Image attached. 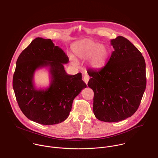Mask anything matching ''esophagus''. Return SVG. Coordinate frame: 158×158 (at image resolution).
Segmentation results:
<instances>
[{
	"instance_id": "esophagus-1",
	"label": "esophagus",
	"mask_w": 158,
	"mask_h": 158,
	"mask_svg": "<svg viewBox=\"0 0 158 158\" xmlns=\"http://www.w3.org/2000/svg\"><path fill=\"white\" fill-rule=\"evenodd\" d=\"M89 76L88 75L85 74V75L84 76V82H85L86 84H87V83H88V82H89Z\"/></svg>"
}]
</instances>
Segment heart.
<instances>
[{
	"mask_svg": "<svg viewBox=\"0 0 158 158\" xmlns=\"http://www.w3.org/2000/svg\"><path fill=\"white\" fill-rule=\"evenodd\" d=\"M72 49L77 58L86 59L91 57L89 65L94 69L99 68L104 64L109 54L106 46L89 39L75 42L73 44Z\"/></svg>",
	"mask_w": 158,
	"mask_h": 158,
	"instance_id": "heart-1",
	"label": "heart"
}]
</instances>
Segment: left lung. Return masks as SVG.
<instances>
[{
    "label": "left lung",
    "instance_id": "obj_1",
    "mask_svg": "<svg viewBox=\"0 0 158 158\" xmlns=\"http://www.w3.org/2000/svg\"><path fill=\"white\" fill-rule=\"evenodd\" d=\"M114 51L98 71L87 72L88 86L94 93L93 112L104 122H119L132 116L146 86V62L141 52L127 39L110 40Z\"/></svg>",
    "mask_w": 158,
    "mask_h": 158
}]
</instances>
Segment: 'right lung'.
Instances as JSON below:
<instances>
[{"instance_id": "add662e5", "label": "right lung", "mask_w": 158, "mask_h": 158, "mask_svg": "<svg viewBox=\"0 0 158 158\" xmlns=\"http://www.w3.org/2000/svg\"><path fill=\"white\" fill-rule=\"evenodd\" d=\"M69 58L51 39L37 37L19 55L13 76V89L19 106L30 120L43 125L65 121L74 98L87 87L82 74L69 75L64 64ZM49 67L52 81L49 88L36 89L33 75L37 69Z\"/></svg>"}]
</instances>
